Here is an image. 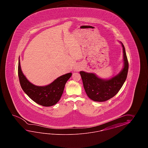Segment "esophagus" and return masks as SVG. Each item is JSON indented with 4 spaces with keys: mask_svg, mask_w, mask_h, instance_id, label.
Listing matches in <instances>:
<instances>
[{
    "mask_svg": "<svg viewBox=\"0 0 148 148\" xmlns=\"http://www.w3.org/2000/svg\"><path fill=\"white\" fill-rule=\"evenodd\" d=\"M80 70V67L78 66H76L75 67V71H79Z\"/></svg>",
    "mask_w": 148,
    "mask_h": 148,
    "instance_id": "1",
    "label": "esophagus"
}]
</instances>
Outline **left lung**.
I'll return each mask as SVG.
<instances>
[{
	"mask_svg": "<svg viewBox=\"0 0 148 148\" xmlns=\"http://www.w3.org/2000/svg\"><path fill=\"white\" fill-rule=\"evenodd\" d=\"M123 47V68L116 75L110 79L98 77L95 73L81 71L85 91L89 98L95 101L102 102L113 97L122 88L127 78L129 63L123 43L120 42Z\"/></svg>",
	"mask_w": 148,
	"mask_h": 148,
	"instance_id": "1",
	"label": "left lung"
}]
</instances>
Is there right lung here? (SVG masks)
Returning <instances> with one entry per match:
<instances>
[{
    "mask_svg": "<svg viewBox=\"0 0 148 148\" xmlns=\"http://www.w3.org/2000/svg\"><path fill=\"white\" fill-rule=\"evenodd\" d=\"M18 74L21 87L25 94L36 103L45 107L53 106L59 101L63 94L66 82L72 75V73H68L57 78L49 85L36 86L29 82L23 74L19 58Z\"/></svg>",
    "mask_w": 148,
    "mask_h": 148,
    "instance_id": "right-lung-1",
    "label": "right lung"
}]
</instances>
